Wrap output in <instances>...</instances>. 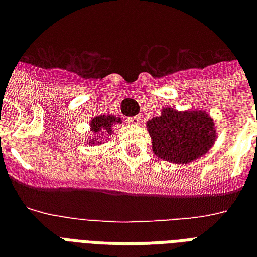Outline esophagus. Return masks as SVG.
Returning <instances> with one entry per match:
<instances>
[{"mask_svg": "<svg viewBox=\"0 0 257 257\" xmlns=\"http://www.w3.org/2000/svg\"><path fill=\"white\" fill-rule=\"evenodd\" d=\"M128 122L131 125H140L141 122V118L140 117H131V118H128Z\"/></svg>", "mask_w": 257, "mask_h": 257, "instance_id": "1", "label": "esophagus"}]
</instances>
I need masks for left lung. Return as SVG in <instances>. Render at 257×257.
Instances as JSON below:
<instances>
[{"label":"left lung","instance_id":"obj_1","mask_svg":"<svg viewBox=\"0 0 257 257\" xmlns=\"http://www.w3.org/2000/svg\"><path fill=\"white\" fill-rule=\"evenodd\" d=\"M153 153L172 164H188L204 156L213 147L217 133L207 112L173 108L161 109L159 117L147 122Z\"/></svg>","mask_w":257,"mask_h":257}]
</instances>
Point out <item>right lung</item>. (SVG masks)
<instances>
[{
	"mask_svg": "<svg viewBox=\"0 0 257 257\" xmlns=\"http://www.w3.org/2000/svg\"><path fill=\"white\" fill-rule=\"evenodd\" d=\"M121 118L120 117L112 116V114H108V116H96L94 118H92V121L89 122L90 124V132H92V137L89 139L86 144L89 145H98L102 144L104 141V136L106 135H113V126L116 124H120Z\"/></svg>",
	"mask_w": 257,
	"mask_h": 257,
	"instance_id": "1",
	"label": "right lung"
}]
</instances>
